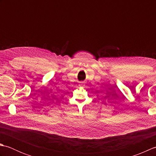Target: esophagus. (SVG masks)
Instances as JSON below:
<instances>
[{
    "label": "esophagus",
    "mask_w": 156,
    "mask_h": 156,
    "mask_svg": "<svg viewBox=\"0 0 156 156\" xmlns=\"http://www.w3.org/2000/svg\"><path fill=\"white\" fill-rule=\"evenodd\" d=\"M82 82H81V84H80V85H79V86H82Z\"/></svg>",
    "instance_id": "obj_1"
}]
</instances>
